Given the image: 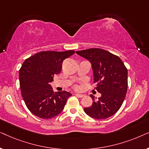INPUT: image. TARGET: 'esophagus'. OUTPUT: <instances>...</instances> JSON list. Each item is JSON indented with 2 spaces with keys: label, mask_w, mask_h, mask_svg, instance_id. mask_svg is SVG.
I'll return each mask as SVG.
<instances>
[{
  "label": "esophagus",
  "mask_w": 149,
  "mask_h": 149,
  "mask_svg": "<svg viewBox=\"0 0 149 149\" xmlns=\"http://www.w3.org/2000/svg\"><path fill=\"white\" fill-rule=\"evenodd\" d=\"M75 95H76V96H77L78 97H84V95L80 94V93H75Z\"/></svg>",
  "instance_id": "esophagus-1"
}]
</instances>
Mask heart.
<instances>
[{
  "label": "heart",
  "mask_w": 149,
  "mask_h": 149,
  "mask_svg": "<svg viewBox=\"0 0 149 149\" xmlns=\"http://www.w3.org/2000/svg\"><path fill=\"white\" fill-rule=\"evenodd\" d=\"M76 87V88H77V89H78V88H79V87H77V86H76V87Z\"/></svg>",
  "instance_id": "1"
}]
</instances>
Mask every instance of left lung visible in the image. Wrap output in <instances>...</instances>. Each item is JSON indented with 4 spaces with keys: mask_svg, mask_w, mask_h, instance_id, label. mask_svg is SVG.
I'll list each match as a JSON object with an SVG mask.
<instances>
[{
    "mask_svg": "<svg viewBox=\"0 0 149 149\" xmlns=\"http://www.w3.org/2000/svg\"><path fill=\"white\" fill-rule=\"evenodd\" d=\"M91 64L95 89L101 93L96 99L93 95L90 107L85 113L96 119H104L117 113L121 108L127 90V69L119 57L104 49L92 48L76 52Z\"/></svg>",
    "mask_w": 149,
    "mask_h": 149,
    "instance_id": "8db88e82",
    "label": "left lung"
}]
</instances>
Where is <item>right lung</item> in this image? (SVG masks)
Instances as JSON below:
<instances>
[{
    "instance_id": "obj_1",
    "label": "right lung",
    "mask_w": 149,
    "mask_h": 149,
    "mask_svg": "<svg viewBox=\"0 0 149 149\" xmlns=\"http://www.w3.org/2000/svg\"><path fill=\"white\" fill-rule=\"evenodd\" d=\"M74 51L41 52L24 61L19 72L21 93L26 107L41 119H48L58 115L72 94L62 91L54 92L49 83L62 68L65 59Z\"/></svg>"
}]
</instances>
